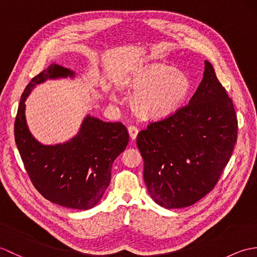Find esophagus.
Returning a JSON list of instances; mask_svg holds the SVG:
<instances>
[{"label": "esophagus", "mask_w": 257, "mask_h": 257, "mask_svg": "<svg viewBox=\"0 0 257 257\" xmlns=\"http://www.w3.org/2000/svg\"><path fill=\"white\" fill-rule=\"evenodd\" d=\"M128 133H129L130 138H132L133 140H135L136 138H137L138 133H139V129L137 127H135V125H129V127H128Z\"/></svg>", "instance_id": "esophagus-1"}]
</instances>
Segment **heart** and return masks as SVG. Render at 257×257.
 Here are the masks:
<instances>
[{
	"instance_id": "1",
	"label": "heart",
	"mask_w": 257,
	"mask_h": 257,
	"mask_svg": "<svg viewBox=\"0 0 257 257\" xmlns=\"http://www.w3.org/2000/svg\"><path fill=\"white\" fill-rule=\"evenodd\" d=\"M133 91L130 106L144 119H165L176 113L192 91L187 72L163 63H150L136 69L124 81ZM114 99V96H111Z\"/></svg>"
}]
</instances>
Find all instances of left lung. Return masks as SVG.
<instances>
[{
  "label": "left lung",
  "mask_w": 257,
  "mask_h": 257,
  "mask_svg": "<svg viewBox=\"0 0 257 257\" xmlns=\"http://www.w3.org/2000/svg\"><path fill=\"white\" fill-rule=\"evenodd\" d=\"M203 79L189 105L137 137L144 179L156 203L166 209L194 204L215 187L237 139L233 101L205 61Z\"/></svg>",
  "instance_id": "8db88e82"
}]
</instances>
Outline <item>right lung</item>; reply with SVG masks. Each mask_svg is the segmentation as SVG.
I'll use <instances>...</instances> for the list:
<instances>
[{"label": "right lung", "mask_w": 257, "mask_h": 257, "mask_svg": "<svg viewBox=\"0 0 257 257\" xmlns=\"http://www.w3.org/2000/svg\"><path fill=\"white\" fill-rule=\"evenodd\" d=\"M66 77H75V73L53 63L32 78L15 118V143L32 183L45 199L69 209L89 210L110 183L112 163L127 147L129 135L121 122H105L88 114L77 135L66 143H38L26 123V98L36 85Z\"/></svg>", "instance_id": "obj_1"}]
</instances>
